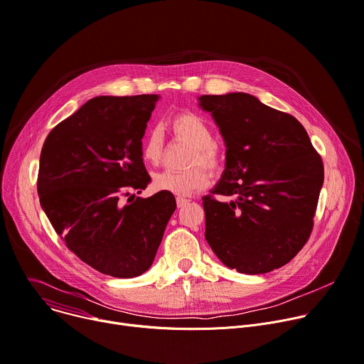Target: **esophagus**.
<instances>
[{
  "label": "esophagus",
  "mask_w": 364,
  "mask_h": 364,
  "mask_svg": "<svg viewBox=\"0 0 364 364\" xmlns=\"http://www.w3.org/2000/svg\"><path fill=\"white\" fill-rule=\"evenodd\" d=\"M189 204V200H186V198H176V205H178V208H182V207H185V205H188Z\"/></svg>",
  "instance_id": "obj_1"
}]
</instances>
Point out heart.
<instances>
[{
	"mask_svg": "<svg viewBox=\"0 0 364 364\" xmlns=\"http://www.w3.org/2000/svg\"><path fill=\"white\" fill-rule=\"evenodd\" d=\"M171 128L181 141L193 147L189 164H203L210 171H218L223 156L214 143V131L208 121L195 112L185 110L175 115ZM141 156L150 164H157L163 156V132L154 127L149 129L143 139ZM210 182V175L203 167H192L188 171H161L153 176V188L156 191L169 192L179 197H186L193 191L203 189Z\"/></svg>",
	"mask_w": 364,
	"mask_h": 364,
	"instance_id": "obj_1",
	"label": "heart"
}]
</instances>
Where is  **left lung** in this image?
I'll list each match as a JSON object with an SVG mask.
<instances>
[{
  "label": "left lung",
  "mask_w": 364,
  "mask_h": 364,
  "mask_svg": "<svg viewBox=\"0 0 364 364\" xmlns=\"http://www.w3.org/2000/svg\"><path fill=\"white\" fill-rule=\"evenodd\" d=\"M226 166L203 198L205 239L226 267L265 274L290 262L314 229L323 164L303 125L247 93L204 95Z\"/></svg>",
  "instance_id": "obj_1"
}]
</instances>
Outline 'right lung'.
<instances>
[{
    "label": "right lung",
    "mask_w": 364,
    "mask_h": 364,
    "mask_svg": "<svg viewBox=\"0 0 364 364\" xmlns=\"http://www.w3.org/2000/svg\"><path fill=\"white\" fill-rule=\"evenodd\" d=\"M157 100V95L93 97L55 127L42 147L41 205L67 247L106 275L146 272L176 208L173 193L161 191L122 201L151 181L141 139Z\"/></svg>",
    "instance_id": "obj_1"
}]
</instances>
